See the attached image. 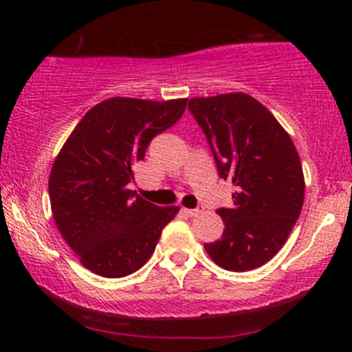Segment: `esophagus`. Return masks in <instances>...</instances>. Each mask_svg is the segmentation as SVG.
Segmentation results:
<instances>
[{
	"label": "esophagus",
	"mask_w": 352,
	"mask_h": 352,
	"mask_svg": "<svg viewBox=\"0 0 352 352\" xmlns=\"http://www.w3.org/2000/svg\"><path fill=\"white\" fill-rule=\"evenodd\" d=\"M182 212H184L185 215H188V217H197V215H200L204 210H201V208H182Z\"/></svg>",
	"instance_id": "obj_1"
}]
</instances>
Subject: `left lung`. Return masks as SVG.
<instances>
[{
  "instance_id": "left-lung-1",
  "label": "left lung",
  "mask_w": 352,
  "mask_h": 352,
  "mask_svg": "<svg viewBox=\"0 0 352 352\" xmlns=\"http://www.w3.org/2000/svg\"><path fill=\"white\" fill-rule=\"evenodd\" d=\"M188 109L207 135L218 175L235 187L233 207L217 210L225 228L205 243L218 266L248 272L281 250L305 200V175L292 137L245 92L193 98Z\"/></svg>"
}]
</instances>
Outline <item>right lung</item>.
Returning <instances> with one entry per match:
<instances>
[{
	"mask_svg": "<svg viewBox=\"0 0 352 352\" xmlns=\"http://www.w3.org/2000/svg\"><path fill=\"white\" fill-rule=\"evenodd\" d=\"M187 99L111 98L76 125L50 173L52 218L84 268L122 278L142 268L179 207H157L129 184L151 140L172 127Z\"/></svg>",
	"mask_w": 352,
	"mask_h": 352,
	"instance_id": "add662e5",
	"label": "right lung"
}]
</instances>
